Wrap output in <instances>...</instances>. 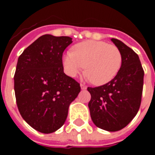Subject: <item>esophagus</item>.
<instances>
[{
  "mask_svg": "<svg viewBox=\"0 0 155 155\" xmlns=\"http://www.w3.org/2000/svg\"><path fill=\"white\" fill-rule=\"evenodd\" d=\"M81 90H83V91H84V90H86V89H87V86L84 84H81Z\"/></svg>",
  "mask_w": 155,
  "mask_h": 155,
  "instance_id": "34e87169",
  "label": "esophagus"
}]
</instances>
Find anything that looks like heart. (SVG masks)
I'll return each mask as SVG.
<instances>
[{
	"mask_svg": "<svg viewBox=\"0 0 155 155\" xmlns=\"http://www.w3.org/2000/svg\"><path fill=\"white\" fill-rule=\"evenodd\" d=\"M122 54L114 45L104 41H86L73 46L64 54V72L74 78L83 71L92 84L102 85L111 81L122 65Z\"/></svg>",
	"mask_w": 155,
	"mask_h": 155,
	"instance_id": "obj_1",
	"label": "heart"
}]
</instances>
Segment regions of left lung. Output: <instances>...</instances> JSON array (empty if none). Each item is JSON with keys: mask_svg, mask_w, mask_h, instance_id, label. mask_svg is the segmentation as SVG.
Here are the masks:
<instances>
[{"mask_svg": "<svg viewBox=\"0 0 155 155\" xmlns=\"http://www.w3.org/2000/svg\"><path fill=\"white\" fill-rule=\"evenodd\" d=\"M122 54V65L115 77L99 87H88L89 109L93 123L102 130H122L136 115L143 92V70L139 55L122 41L112 38Z\"/></svg>", "mask_w": 155, "mask_h": 155, "instance_id": "obj_1", "label": "left lung"}]
</instances>
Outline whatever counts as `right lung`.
Returning <instances> with one entry per match:
<instances>
[{
  "label": "right lung",
  "mask_w": 155,
  "mask_h": 155,
  "mask_svg": "<svg viewBox=\"0 0 155 155\" xmlns=\"http://www.w3.org/2000/svg\"><path fill=\"white\" fill-rule=\"evenodd\" d=\"M71 43L69 36L44 35L18 58L14 76L17 107L25 122L41 133H53L64 124L81 91L62 64L63 52Z\"/></svg>",
  "instance_id": "1"
}]
</instances>
